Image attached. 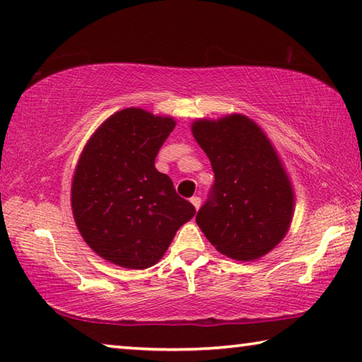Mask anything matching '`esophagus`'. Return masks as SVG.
<instances>
[{"mask_svg":"<svg viewBox=\"0 0 362 362\" xmlns=\"http://www.w3.org/2000/svg\"><path fill=\"white\" fill-rule=\"evenodd\" d=\"M192 204L194 206V209L198 210L199 206H201V198H198V196H193V198H192Z\"/></svg>","mask_w":362,"mask_h":362,"instance_id":"34e87169","label":"esophagus"}]
</instances>
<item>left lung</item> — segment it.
Segmentation results:
<instances>
[{
	"label": "left lung",
	"mask_w": 362,
	"mask_h": 362,
	"mask_svg": "<svg viewBox=\"0 0 362 362\" xmlns=\"http://www.w3.org/2000/svg\"><path fill=\"white\" fill-rule=\"evenodd\" d=\"M209 156L215 183L196 223L216 252L255 261L277 247L290 229L293 185L277 150L252 118L229 114L192 123Z\"/></svg>",
	"instance_id": "left-lung-1"
}]
</instances>
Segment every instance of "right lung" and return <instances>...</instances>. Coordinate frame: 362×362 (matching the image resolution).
<instances>
[{"label": "right lung", "instance_id": "right-lung-1", "mask_svg": "<svg viewBox=\"0 0 362 362\" xmlns=\"http://www.w3.org/2000/svg\"><path fill=\"white\" fill-rule=\"evenodd\" d=\"M174 128L173 117L122 109L100 124L78 156L71 183L72 215L87 245L112 264H156L179 228L194 216L193 204L155 168Z\"/></svg>", "mask_w": 362, "mask_h": 362}]
</instances>
